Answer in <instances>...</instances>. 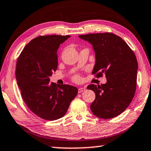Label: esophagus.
Here are the masks:
<instances>
[{"label": "esophagus", "mask_w": 151, "mask_h": 151, "mask_svg": "<svg viewBox=\"0 0 151 151\" xmlns=\"http://www.w3.org/2000/svg\"><path fill=\"white\" fill-rule=\"evenodd\" d=\"M85 87H80V88H78V93H81V92H83V91H85Z\"/></svg>", "instance_id": "esophagus-1"}]
</instances>
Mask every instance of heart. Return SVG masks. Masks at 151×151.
Here are the masks:
<instances>
[{
    "label": "heart",
    "instance_id": "obj_1",
    "mask_svg": "<svg viewBox=\"0 0 151 151\" xmlns=\"http://www.w3.org/2000/svg\"><path fill=\"white\" fill-rule=\"evenodd\" d=\"M76 80H79V79H80V78L78 77V76H76Z\"/></svg>",
    "mask_w": 151,
    "mask_h": 151
}]
</instances>
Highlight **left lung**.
<instances>
[{
  "label": "left lung",
  "instance_id": "1",
  "mask_svg": "<svg viewBox=\"0 0 151 151\" xmlns=\"http://www.w3.org/2000/svg\"><path fill=\"white\" fill-rule=\"evenodd\" d=\"M78 37L90 42L95 51L96 64L92 74L101 77L105 74V84H91L96 99L90 106L94 115L111 119L128 107L136 89L138 62L133 51L121 37L110 32L88 34Z\"/></svg>",
  "mask_w": 151,
  "mask_h": 151
}]
</instances>
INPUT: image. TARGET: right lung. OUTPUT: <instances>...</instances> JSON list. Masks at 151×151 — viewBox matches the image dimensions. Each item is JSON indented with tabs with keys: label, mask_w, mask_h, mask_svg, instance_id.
I'll list each match as a JSON object with an SVG mask.
<instances>
[{
	"label": "right lung",
	"mask_w": 151,
	"mask_h": 151,
	"mask_svg": "<svg viewBox=\"0 0 151 151\" xmlns=\"http://www.w3.org/2000/svg\"><path fill=\"white\" fill-rule=\"evenodd\" d=\"M70 37L35 38L26 45L17 61L15 76L22 98L31 111L46 120L62 117L78 93L76 87L58 85L49 78L58 68V49Z\"/></svg>",
	"instance_id": "right-lung-1"
}]
</instances>
